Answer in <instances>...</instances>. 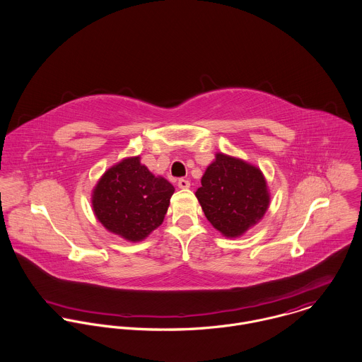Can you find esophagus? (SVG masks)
Masks as SVG:
<instances>
[{"label": "esophagus", "mask_w": 362, "mask_h": 362, "mask_svg": "<svg viewBox=\"0 0 362 362\" xmlns=\"http://www.w3.org/2000/svg\"><path fill=\"white\" fill-rule=\"evenodd\" d=\"M189 187H191V182H189L188 180H184V178L178 180V188H181V189H188Z\"/></svg>", "instance_id": "34e87169"}]
</instances>
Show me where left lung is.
<instances>
[{
  "label": "left lung",
  "instance_id": "left-lung-1",
  "mask_svg": "<svg viewBox=\"0 0 362 362\" xmlns=\"http://www.w3.org/2000/svg\"><path fill=\"white\" fill-rule=\"evenodd\" d=\"M195 192L210 224L224 237L235 238L266 213L270 195L258 167L217 153Z\"/></svg>",
  "mask_w": 362,
  "mask_h": 362
}]
</instances>
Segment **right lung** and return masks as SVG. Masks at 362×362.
I'll return each instance as SVG.
<instances>
[{
    "label": "right lung",
    "mask_w": 362,
    "mask_h": 362,
    "mask_svg": "<svg viewBox=\"0 0 362 362\" xmlns=\"http://www.w3.org/2000/svg\"><path fill=\"white\" fill-rule=\"evenodd\" d=\"M173 194L174 187L153 175L138 156L124 158L104 173L93 189L92 205L108 231L136 243L163 223Z\"/></svg>",
    "instance_id": "obj_1"
}]
</instances>
